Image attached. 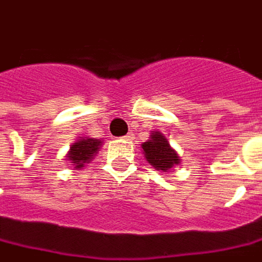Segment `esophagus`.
<instances>
[{
	"instance_id": "1",
	"label": "esophagus",
	"mask_w": 262,
	"mask_h": 262,
	"mask_svg": "<svg viewBox=\"0 0 262 262\" xmlns=\"http://www.w3.org/2000/svg\"><path fill=\"white\" fill-rule=\"evenodd\" d=\"M128 138H129V135H128V137H125V140H128Z\"/></svg>"
}]
</instances>
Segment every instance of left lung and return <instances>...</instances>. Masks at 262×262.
I'll return each mask as SVG.
<instances>
[{"label":"left lung","mask_w":262,"mask_h":262,"mask_svg":"<svg viewBox=\"0 0 262 262\" xmlns=\"http://www.w3.org/2000/svg\"><path fill=\"white\" fill-rule=\"evenodd\" d=\"M141 147L147 161L155 169H161L164 172H167L174 165L181 162L176 149L169 145L168 140L158 131H152L148 141L144 142Z\"/></svg>","instance_id":"8db88e82"}]
</instances>
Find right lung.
<instances>
[{
	"label": "right lung",
	"mask_w": 262,
	"mask_h": 262,
	"mask_svg": "<svg viewBox=\"0 0 262 262\" xmlns=\"http://www.w3.org/2000/svg\"><path fill=\"white\" fill-rule=\"evenodd\" d=\"M101 145H102L101 140L79 137L78 140L70 147V151L67 154L68 161L71 162V165H74V168H82L84 164L91 162L94 155L97 154V151L100 149Z\"/></svg>",
	"instance_id": "obj_1"
}]
</instances>
